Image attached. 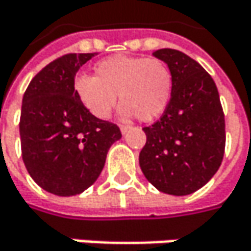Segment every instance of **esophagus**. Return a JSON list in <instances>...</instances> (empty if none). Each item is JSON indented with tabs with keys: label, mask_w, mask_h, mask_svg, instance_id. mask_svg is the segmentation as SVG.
I'll list each match as a JSON object with an SVG mask.
<instances>
[{
	"label": "esophagus",
	"mask_w": 251,
	"mask_h": 251,
	"mask_svg": "<svg viewBox=\"0 0 251 251\" xmlns=\"http://www.w3.org/2000/svg\"><path fill=\"white\" fill-rule=\"evenodd\" d=\"M130 127H132L130 125H121V132H122V133H126Z\"/></svg>",
	"instance_id": "obj_1"
}]
</instances>
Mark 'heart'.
Returning <instances> with one entry per match:
<instances>
[{
	"instance_id": "obj_1",
	"label": "heart",
	"mask_w": 251,
	"mask_h": 251,
	"mask_svg": "<svg viewBox=\"0 0 251 251\" xmlns=\"http://www.w3.org/2000/svg\"><path fill=\"white\" fill-rule=\"evenodd\" d=\"M172 88V70L164 61L125 55L97 62L94 76L81 75L74 82L79 101L93 116L107 119L119 94L122 113L135 115L142 122H150L166 110Z\"/></svg>"
}]
</instances>
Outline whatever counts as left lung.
<instances>
[{"label": "left lung", "mask_w": 251, "mask_h": 251, "mask_svg": "<svg viewBox=\"0 0 251 251\" xmlns=\"http://www.w3.org/2000/svg\"><path fill=\"white\" fill-rule=\"evenodd\" d=\"M173 75L164 115L145 126L139 166L160 192L184 196L205 186L223 163L226 119L215 81L195 59L176 49H160Z\"/></svg>", "instance_id": "left-lung-1"}]
</instances>
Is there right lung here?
<instances>
[{"instance_id":"1","label":"right lung","mask_w":251,"mask_h":251,"mask_svg":"<svg viewBox=\"0 0 251 251\" xmlns=\"http://www.w3.org/2000/svg\"><path fill=\"white\" fill-rule=\"evenodd\" d=\"M96 53H67L30 81L22 104V157L31 178L46 192L74 196L100 176L119 126L93 116L79 101L74 78Z\"/></svg>"}]
</instances>
